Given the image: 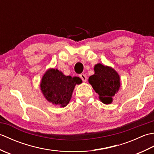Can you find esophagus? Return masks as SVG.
I'll return each mask as SVG.
<instances>
[{
	"label": "esophagus",
	"instance_id": "esophagus-1",
	"mask_svg": "<svg viewBox=\"0 0 154 154\" xmlns=\"http://www.w3.org/2000/svg\"><path fill=\"white\" fill-rule=\"evenodd\" d=\"M79 77L81 79H82V81H83V82H86L87 81V76L85 74H81L79 75Z\"/></svg>",
	"mask_w": 154,
	"mask_h": 154
}]
</instances>
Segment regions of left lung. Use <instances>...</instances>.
Masks as SVG:
<instances>
[{
  "instance_id": "1",
  "label": "left lung",
  "mask_w": 154,
  "mask_h": 154,
  "mask_svg": "<svg viewBox=\"0 0 154 154\" xmlns=\"http://www.w3.org/2000/svg\"><path fill=\"white\" fill-rule=\"evenodd\" d=\"M94 74L89 78V83L99 95L101 102L110 104L112 97L120 89V75L112 67L101 63L94 65Z\"/></svg>"
}]
</instances>
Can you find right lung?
Segmentation results:
<instances>
[{"label":"right lung","instance_id":"obj_1","mask_svg":"<svg viewBox=\"0 0 154 154\" xmlns=\"http://www.w3.org/2000/svg\"><path fill=\"white\" fill-rule=\"evenodd\" d=\"M81 83L79 77L66 76L57 69L50 68L42 76L40 85L45 99L62 108L69 103L75 85Z\"/></svg>","mask_w":154,"mask_h":154}]
</instances>
